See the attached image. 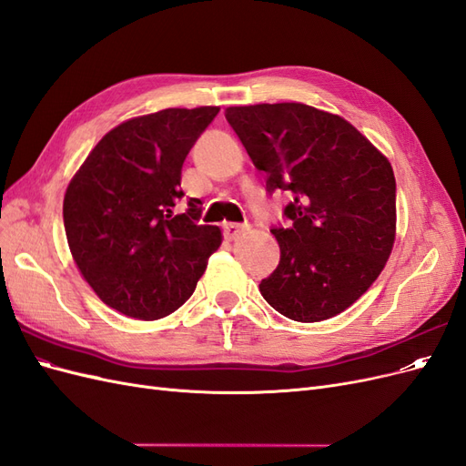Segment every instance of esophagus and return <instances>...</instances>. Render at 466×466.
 <instances>
[{
  "instance_id": "esophagus-1",
  "label": "esophagus",
  "mask_w": 466,
  "mask_h": 466,
  "mask_svg": "<svg viewBox=\"0 0 466 466\" xmlns=\"http://www.w3.org/2000/svg\"><path fill=\"white\" fill-rule=\"evenodd\" d=\"M223 233L228 238H237V237H241L245 233V225H241V223H225Z\"/></svg>"
}]
</instances>
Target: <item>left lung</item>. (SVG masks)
<instances>
[{"instance_id":"8db88e82","label":"left lung","mask_w":466,"mask_h":466,"mask_svg":"<svg viewBox=\"0 0 466 466\" xmlns=\"http://www.w3.org/2000/svg\"><path fill=\"white\" fill-rule=\"evenodd\" d=\"M225 118L268 192H288L286 228H272L279 264L262 298L299 322L336 317L383 270L397 231L392 167L344 118L301 103L229 106Z\"/></svg>"}]
</instances>
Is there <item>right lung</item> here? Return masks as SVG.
Here are the masks:
<instances>
[{"label":"right lung","mask_w":466,"mask_h":466,"mask_svg":"<svg viewBox=\"0 0 466 466\" xmlns=\"http://www.w3.org/2000/svg\"><path fill=\"white\" fill-rule=\"evenodd\" d=\"M218 112L165 108L122 122L69 182V250L101 301L126 317L155 320L177 311L221 245L219 228L198 223V198L177 214L182 163Z\"/></svg>","instance_id":"add662e5"}]
</instances>
